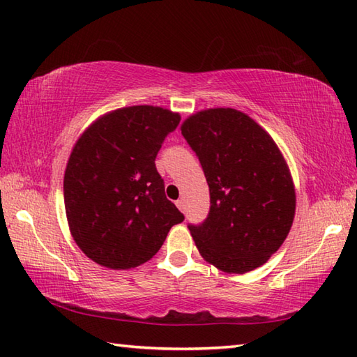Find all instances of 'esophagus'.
I'll return each instance as SVG.
<instances>
[{"mask_svg":"<svg viewBox=\"0 0 357 357\" xmlns=\"http://www.w3.org/2000/svg\"><path fill=\"white\" fill-rule=\"evenodd\" d=\"M176 206H178V208H179L181 211H185V199H184V198L178 199V201H176Z\"/></svg>","mask_w":357,"mask_h":357,"instance_id":"esophagus-1","label":"esophagus"}]
</instances>
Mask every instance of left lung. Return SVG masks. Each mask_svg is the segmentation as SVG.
Instances as JSON below:
<instances>
[{"instance_id": "left-lung-1", "label": "left lung", "mask_w": 357, "mask_h": 357, "mask_svg": "<svg viewBox=\"0 0 357 357\" xmlns=\"http://www.w3.org/2000/svg\"><path fill=\"white\" fill-rule=\"evenodd\" d=\"M181 132L198 156L210 190L202 224H188L199 253L227 273L268 261L291 229L296 196L271 136L234 109L202 110Z\"/></svg>"}]
</instances>
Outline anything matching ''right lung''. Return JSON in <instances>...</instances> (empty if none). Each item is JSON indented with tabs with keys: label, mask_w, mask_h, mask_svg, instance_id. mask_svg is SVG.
<instances>
[{
	"label": "right lung",
	"mask_w": 357,
	"mask_h": 357,
	"mask_svg": "<svg viewBox=\"0 0 357 357\" xmlns=\"http://www.w3.org/2000/svg\"><path fill=\"white\" fill-rule=\"evenodd\" d=\"M179 121L170 110L133 105L104 115L75 144L64 174L67 221L78 247L102 267L147 262L184 221L155 164Z\"/></svg>",
	"instance_id": "add662e5"
}]
</instances>
